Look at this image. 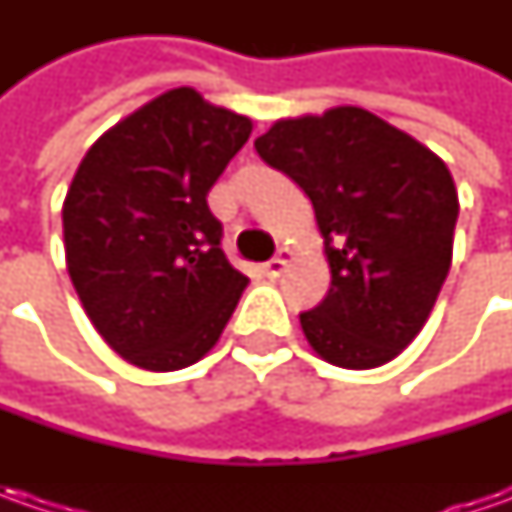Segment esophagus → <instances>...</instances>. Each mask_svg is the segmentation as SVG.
<instances>
[{
    "instance_id": "34e87169",
    "label": "esophagus",
    "mask_w": 512,
    "mask_h": 512,
    "mask_svg": "<svg viewBox=\"0 0 512 512\" xmlns=\"http://www.w3.org/2000/svg\"><path fill=\"white\" fill-rule=\"evenodd\" d=\"M285 267H287V250H279V256H276V259H270L262 270H265L267 279H279V276L285 273Z\"/></svg>"
}]
</instances>
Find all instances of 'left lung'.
<instances>
[{
	"label": "left lung",
	"instance_id": "obj_1",
	"mask_svg": "<svg viewBox=\"0 0 512 512\" xmlns=\"http://www.w3.org/2000/svg\"><path fill=\"white\" fill-rule=\"evenodd\" d=\"M305 190L325 236L330 290L299 313L310 347L370 370L419 336L442 290L459 193L442 159L364 108L279 119L253 142Z\"/></svg>",
	"mask_w": 512,
	"mask_h": 512
}]
</instances>
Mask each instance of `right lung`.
Segmentation results:
<instances>
[{
	"mask_svg": "<svg viewBox=\"0 0 512 512\" xmlns=\"http://www.w3.org/2000/svg\"><path fill=\"white\" fill-rule=\"evenodd\" d=\"M253 130L193 88H173L105 130L62 205L65 259L99 336L168 373L219 342L247 276L222 253L207 193Z\"/></svg>",
	"mask_w": 512,
	"mask_h": 512,
	"instance_id": "add662e5",
	"label": "right lung"
}]
</instances>
